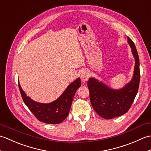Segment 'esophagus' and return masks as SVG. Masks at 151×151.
Segmentation results:
<instances>
[{
  "label": "esophagus",
  "instance_id": "obj_1",
  "mask_svg": "<svg viewBox=\"0 0 151 151\" xmlns=\"http://www.w3.org/2000/svg\"><path fill=\"white\" fill-rule=\"evenodd\" d=\"M89 77V73L86 70H83L81 73V78L83 82H86Z\"/></svg>",
  "mask_w": 151,
  "mask_h": 151
}]
</instances>
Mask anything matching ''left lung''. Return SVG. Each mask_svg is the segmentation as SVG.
I'll return each instance as SVG.
<instances>
[{
	"label": "left lung",
	"instance_id": "8db88e82",
	"mask_svg": "<svg viewBox=\"0 0 151 151\" xmlns=\"http://www.w3.org/2000/svg\"><path fill=\"white\" fill-rule=\"evenodd\" d=\"M128 42L132 48L136 61L133 78L129 84L119 90H114L95 78H91L88 81L92 106L99 115L106 119L127 113L138 91L140 80L139 56L135 45L129 37H128Z\"/></svg>",
	"mask_w": 151,
	"mask_h": 151
}]
</instances>
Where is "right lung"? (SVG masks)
<instances>
[{
  "label": "right lung",
  "instance_id": "1",
  "mask_svg": "<svg viewBox=\"0 0 151 151\" xmlns=\"http://www.w3.org/2000/svg\"><path fill=\"white\" fill-rule=\"evenodd\" d=\"M81 86V78H78L66 88L57 100L49 104H43L27 97L19 83V90L25 104L38 120L48 124H59L67 117L74 96Z\"/></svg>",
  "mask_w": 151,
  "mask_h": 151
}]
</instances>
